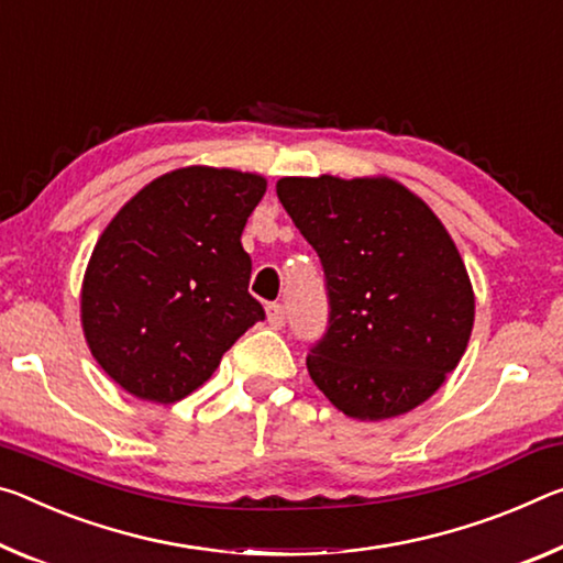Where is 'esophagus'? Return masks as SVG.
I'll list each match as a JSON object with an SVG mask.
<instances>
[{"mask_svg": "<svg viewBox=\"0 0 563 563\" xmlns=\"http://www.w3.org/2000/svg\"><path fill=\"white\" fill-rule=\"evenodd\" d=\"M265 313H267V323H271L275 330H280L285 325V308L280 306V302H273V306H267Z\"/></svg>", "mask_w": 563, "mask_h": 563, "instance_id": "34e87169", "label": "esophagus"}]
</instances>
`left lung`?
Here are the masks:
<instances>
[{
	"instance_id": "obj_1",
	"label": "left lung",
	"mask_w": 563,
	"mask_h": 563,
	"mask_svg": "<svg viewBox=\"0 0 563 563\" xmlns=\"http://www.w3.org/2000/svg\"><path fill=\"white\" fill-rule=\"evenodd\" d=\"M275 190L325 271L330 325L310 378L358 421L421 406L463 358L476 318L449 230L386 175L280 177Z\"/></svg>"
}]
</instances>
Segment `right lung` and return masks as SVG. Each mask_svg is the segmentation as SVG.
<instances>
[{
    "label": "right lung",
    "mask_w": 563,
    "mask_h": 563,
    "mask_svg": "<svg viewBox=\"0 0 563 563\" xmlns=\"http://www.w3.org/2000/svg\"><path fill=\"white\" fill-rule=\"evenodd\" d=\"M267 180L190 165L122 205L89 255L79 320L95 361L150 404L198 390L263 306L247 292L243 228Z\"/></svg>",
    "instance_id": "obj_1"
}]
</instances>
